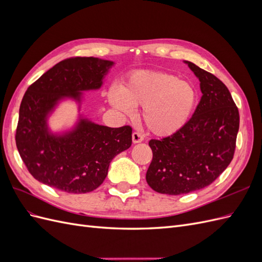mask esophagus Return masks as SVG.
<instances>
[{
	"label": "esophagus",
	"mask_w": 262,
	"mask_h": 262,
	"mask_svg": "<svg viewBox=\"0 0 262 262\" xmlns=\"http://www.w3.org/2000/svg\"><path fill=\"white\" fill-rule=\"evenodd\" d=\"M144 140V137L143 134L140 133V132H133L132 133V141L133 143H140V142H142Z\"/></svg>",
	"instance_id": "obj_1"
}]
</instances>
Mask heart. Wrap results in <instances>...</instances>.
I'll return each instance as SVG.
<instances>
[{"mask_svg": "<svg viewBox=\"0 0 262 262\" xmlns=\"http://www.w3.org/2000/svg\"><path fill=\"white\" fill-rule=\"evenodd\" d=\"M108 99L116 109L129 115L133 107H142V120L158 137L178 132L193 114L198 92L187 81L161 71H140L131 74L121 86L113 89Z\"/></svg>", "mask_w": 262, "mask_h": 262, "instance_id": "heart-1", "label": "heart"}]
</instances>
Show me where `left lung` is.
Returning <instances> with one entry per match:
<instances>
[{"mask_svg":"<svg viewBox=\"0 0 262 262\" xmlns=\"http://www.w3.org/2000/svg\"><path fill=\"white\" fill-rule=\"evenodd\" d=\"M188 63L200 81L202 97L192 117L178 132L149 140L153 158L146 181L154 191L178 195L211 185L232 162L239 113L225 84Z\"/></svg>","mask_w":262,"mask_h":262,"instance_id":"8db88e82","label":"left lung"}]
</instances>
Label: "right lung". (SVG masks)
<instances>
[{
	"label": "right lung",
	"instance_id": "1",
	"mask_svg": "<svg viewBox=\"0 0 262 262\" xmlns=\"http://www.w3.org/2000/svg\"><path fill=\"white\" fill-rule=\"evenodd\" d=\"M114 62L73 57L57 63L31 84L21 99L15 141L30 175L69 193H86L104 182L113 158L132 144V128H109L89 120L64 136L48 132L47 115L57 102L81 100L83 91L97 90Z\"/></svg>",
	"mask_w": 262,
	"mask_h": 262
}]
</instances>
